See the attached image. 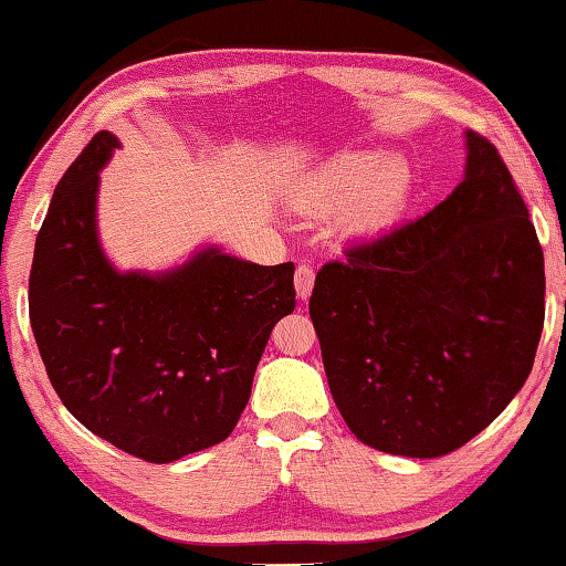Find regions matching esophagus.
<instances>
[{"instance_id": "34e87169", "label": "esophagus", "mask_w": 566, "mask_h": 566, "mask_svg": "<svg viewBox=\"0 0 566 566\" xmlns=\"http://www.w3.org/2000/svg\"><path fill=\"white\" fill-rule=\"evenodd\" d=\"M311 289H314V268L311 265H298L296 268V293L301 301L311 296Z\"/></svg>"}]
</instances>
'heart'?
<instances>
[{"label":"heart","mask_w":566,"mask_h":566,"mask_svg":"<svg viewBox=\"0 0 566 566\" xmlns=\"http://www.w3.org/2000/svg\"><path fill=\"white\" fill-rule=\"evenodd\" d=\"M411 174L403 160L388 153H344L311 178L308 196L318 207H337L359 199L363 222H382L403 203Z\"/></svg>","instance_id":"1"}]
</instances>
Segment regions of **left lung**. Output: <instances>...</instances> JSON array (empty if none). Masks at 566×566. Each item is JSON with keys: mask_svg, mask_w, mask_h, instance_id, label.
I'll return each mask as SVG.
<instances>
[{"mask_svg": "<svg viewBox=\"0 0 566 566\" xmlns=\"http://www.w3.org/2000/svg\"><path fill=\"white\" fill-rule=\"evenodd\" d=\"M344 255L308 301L342 419L388 454L464 447L523 388L544 329V252L497 147L467 129L464 181Z\"/></svg>", "mask_w": 566, "mask_h": 566, "instance_id": "1", "label": "left lung"}]
</instances>
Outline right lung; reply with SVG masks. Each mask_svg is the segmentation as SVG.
I'll return each mask as SVG.
<instances>
[{
  "label": "right lung",
  "mask_w": 566,
  "mask_h": 566,
  "mask_svg": "<svg viewBox=\"0 0 566 566\" xmlns=\"http://www.w3.org/2000/svg\"><path fill=\"white\" fill-rule=\"evenodd\" d=\"M96 133L55 186L30 270V324L76 419L122 452L166 464L224 441L250 400L273 326L296 308L293 263L201 250L163 275L119 273L96 237Z\"/></svg>",
  "instance_id": "right-lung-1"
}]
</instances>
